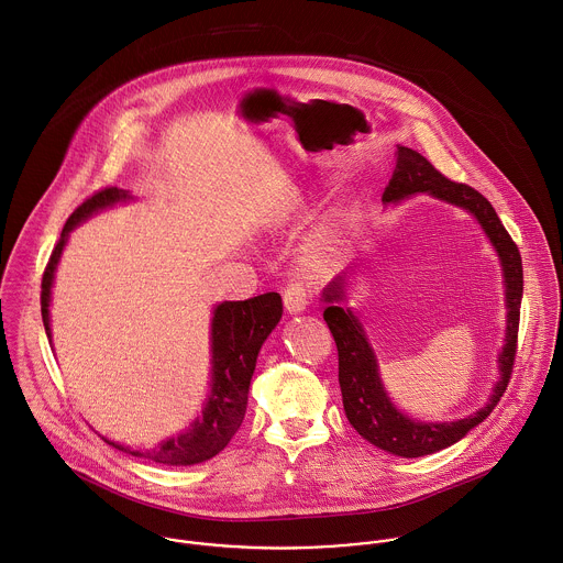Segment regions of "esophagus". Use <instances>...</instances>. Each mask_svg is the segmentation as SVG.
Returning <instances> with one entry per match:
<instances>
[{"mask_svg": "<svg viewBox=\"0 0 563 563\" xmlns=\"http://www.w3.org/2000/svg\"><path fill=\"white\" fill-rule=\"evenodd\" d=\"M308 299H310V292L303 282H292L284 290V306L290 314L303 312L308 308Z\"/></svg>", "mask_w": 563, "mask_h": 563, "instance_id": "34e87169", "label": "esophagus"}]
</instances>
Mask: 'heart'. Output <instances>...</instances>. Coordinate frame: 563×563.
<instances>
[{"label": "heart", "instance_id": "1", "mask_svg": "<svg viewBox=\"0 0 563 563\" xmlns=\"http://www.w3.org/2000/svg\"><path fill=\"white\" fill-rule=\"evenodd\" d=\"M334 244H336V233L332 229H323L321 233H317V238L312 242L317 253H328L334 249Z\"/></svg>", "mask_w": 563, "mask_h": 563}]
</instances>
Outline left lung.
I'll use <instances>...</instances> for the list:
<instances>
[{
	"label": "left lung",
	"mask_w": 563,
	"mask_h": 563,
	"mask_svg": "<svg viewBox=\"0 0 563 563\" xmlns=\"http://www.w3.org/2000/svg\"><path fill=\"white\" fill-rule=\"evenodd\" d=\"M428 191L441 200L454 202L459 207H465L472 211L481 227L485 229L487 238L496 246L503 271H505V284H507V345L498 358L500 363V379L494 388L492 399L485 408L478 412L450 421V423H423L412 421L404 417L386 397L379 375L374 352L365 339L363 325L354 317L352 310H345L336 306L339 299H343V286L341 279L332 282V286L325 290V301L330 306L323 312V319L334 336L336 350H339V382L343 393V406L350 423L356 428L361 437H365L369 443L377 445L379 450H386L390 454L404 456V459H417L432 452H439L459 439H463L474 426H478L483 419L489 417V412L496 408L500 397L505 395L514 363L518 352V328H520V303H522V257L518 251V244L511 240L509 231L503 227L496 209L492 202L474 188L465 184L450 181L443 177L423 155H419L412 148L397 146L395 151V168L388 179V186L384 188L382 200L384 202H397L410 194Z\"/></svg>",
	"instance_id": "left-lung-1"
}]
</instances>
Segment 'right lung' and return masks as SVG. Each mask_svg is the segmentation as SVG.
<instances>
[{
  "label": "right lung",
  "mask_w": 563,
  "mask_h": 563,
  "mask_svg": "<svg viewBox=\"0 0 563 563\" xmlns=\"http://www.w3.org/2000/svg\"><path fill=\"white\" fill-rule=\"evenodd\" d=\"M129 198L124 189L107 188L93 191L85 198L67 218L63 233L47 260L41 279V317L45 334L49 339V288L54 279V268L58 264L60 251L65 246L67 233L89 218L93 211L109 207L118 200ZM282 297L277 292L257 295L246 301H224L213 310L211 319V395L202 419H196L188 432L173 437L151 450H131L126 445L111 443L113 448L148 459L164 465H194L216 456L231 437L238 432L249 399V384L255 369V361L262 343L275 330L282 319Z\"/></svg>",
  "instance_id": "1"
}]
</instances>
